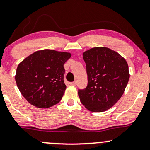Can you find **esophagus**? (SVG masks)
Returning <instances> with one entry per match:
<instances>
[{
    "label": "esophagus",
    "instance_id": "1",
    "mask_svg": "<svg viewBox=\"0 0 150 150\" xmlns=\"http://www.w3.org/2000/svg\"><path fill=\"white\" fill-rule=\"evenodd\" d=\"M70 84L72 85V86H76L77 82H76V81H73V82H71V83H70Z\"/></svg>",
    "mask_w": 150,
    "mask_h": 150
}]
</instances>
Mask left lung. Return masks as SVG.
I'll return each instance as SVG.
<instances>
[{
  "instance_id": "left-lung-1",
  "label": "left lung",
  "mask_w": 150,
  "mask_h": 150,
  "mask_svg": "<svg viewBox=\"0 0 150 150\" xmlns=\"http://www.w3.org/2000/svg\"><path fill=\"white\" fill-rule=\"evenodd\" d=\"M88 85L79 90L83 105L92 112H103L112 107L124 93L129 79L125 59L106 47H95L83 53Z\"/></svg>"
}]
</instances>
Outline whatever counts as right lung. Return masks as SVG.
<instances>
[{
	"label": "right lung",
	"mask_w": 150,
	"mask_h": 150,
	"mask_svg": "<svg viewBox=\"0 0 150 150\" xmlns=\"http://www.w3.org/2000/svg\"><path fill=\"white\" fill-rule=\"evenodd\" d=\"M71 57L70 52L45 49L36 51L18 64L15 80L30 104L46 109L60 102L66 88L64 64Z\"/></svg>",
	"instance_id": "1"
}]
</instances>
